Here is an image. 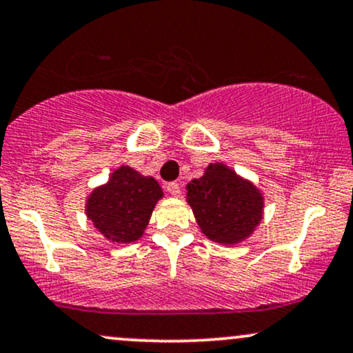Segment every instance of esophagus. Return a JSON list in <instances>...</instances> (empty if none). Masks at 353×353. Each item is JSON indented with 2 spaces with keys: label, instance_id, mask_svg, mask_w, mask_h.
I'll return each mask as SVG.
<instances>
[{
  "label": "esophagus",
  "instance_id": "1",
  "mask_svg": "<svg viewBox=\"0 0 353 353\" xmlns=\"http://www.w3.org/2000/svg\"><path fill=\"white\" fill-rule=\"evenodd\" d=\"M165 189H168V192L174 197L181 196V184H179V182H169V184L165 185Z\"/></svg>",
  "mask_w": 353,
  "mask_h": 353
}]
</instances>
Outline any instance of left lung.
<instances>
[{
	"label": "left lung",
	"mask_w": 353,
	"mask_h": 353,
	"mask_svg": "<svg viewBox=\"0 0 353 353\" xmlns=\"http://www.w3.org/2000/svg\"><path fill=\"white\" fill-rule=\"evenodd\" d=\"M188 202L210 241L236 244L252 234L262 219V194L228 165L210 164L188 184Z\"/></svg>",
	"instance_id": "1"
}]
</instances>
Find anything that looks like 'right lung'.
Listing matches in <instances>:
<instances>
[{
  "mask_svg": "<svg viewBox=\"0 0 353 353\" xmlns=\"http://www.w3.org/2000/svg\"><path fill=\"white\" fill-rule=\"evenodd\" d=\"M161 197L163 189L154 177H144L123 165L112 172L106 185L92 190L86 214L109 241L129 244L143 236Z\"/></svg>",
  "mask_w": 353,
  "mask_h": 353,
  "instance_id": "add662e5",
  "label": "right lung"
}]
</instances>
